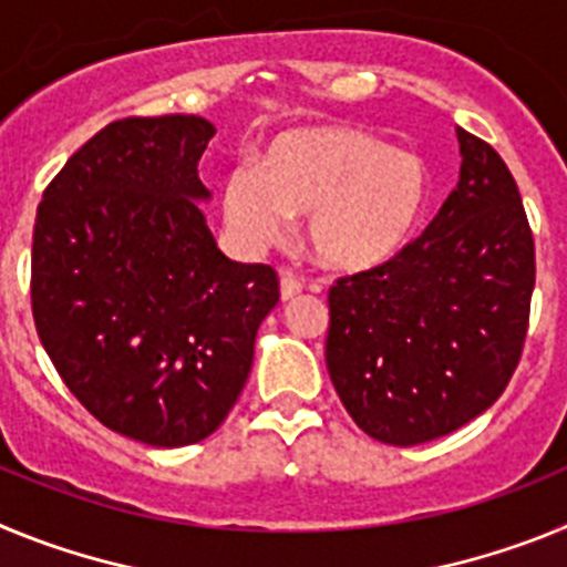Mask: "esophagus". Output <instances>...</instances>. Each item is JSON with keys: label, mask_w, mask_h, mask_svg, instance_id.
I'll use <instances>...</instances> for the list:
<instances>
[{"label": "esophagus", "mask_w": 567, "mask_h": 567, "mask_svg": "<svg viewBox=\"0 0 567 567\" xmlns=\"http://www.w3.org/2000/svg\"><path fill=\"white\" fill-rule=\"evenodd\" d=\"M300 292H303V280L295 272H289V269H284V272H280V298L289 300Z\"/></svg>", "instance_id": "1"}]
</instances>
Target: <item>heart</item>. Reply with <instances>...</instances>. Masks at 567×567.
I'll use <instances>...</instances> for the list:
<instances>
[{
	"instance_id": "b5f03b06",
	"label": "heart",
	"mask_w": 567,
	"mask_h": 567,
	"mask_svg": "<svg viewBox=\"0 0 567 567\" xmlns=\"http://www.w3.org/2000/svg\"><path fill=\"white\" fill-rule=\"evenodd\" d=\"M423 158L358 127H315L278 135L260 167L235 164L221 204L229 229L249 247L287 233L307 213L303 238L318 264L363 272L412 240L429 207Z\"/></svg>"
}]
</instances>
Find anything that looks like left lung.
<instances>
[{
  "label": "left lung",
  "mask_w": 567,
  "mask_h": 567,
  "mask_svg": "<svg viewBox=\"0 0 567 567\" xmlns=\"http://www.w3.org/2000/svg\"><path fill=\"white\" fill-rule=\"evenodd\" d=\"M457 138V189L425 233L329 289V378L389 445L445 437L497 403L528 334L537 260L517 182L488 142Z\"/></svg>",
  "instance_id": "obj_1"
}]
</instances>
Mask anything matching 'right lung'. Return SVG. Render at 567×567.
<instances>
[{
  "instance_id": "1",
  "label": "right lung",
  "mask_w": 567,
  "mask_h": 567,
  "mask_svg": "<svg viewBox=\"0 0 567 567\" xmlns=\"http://www.w3.org/2000/svg\"><path fill=\"white\" fill-rule=\"evenodd\" d=\"M202 115H130L99 130L44 187L30 307L79 403L138 443L189 445L224 423L280 298L267 264L215 247L198 198Z\"/></svg>"
}]
</instances>
